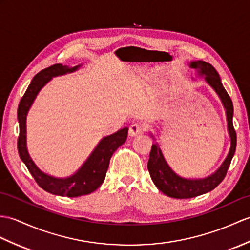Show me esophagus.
I'll return each instance as SVG.
<instances>
[{
  "instance_id": "1",
  "label": "esophagus",
  "mask_w": 250,
  "mask_h": 250,
  "mask_svg": "<svg viewBox=\"0 0 250 250\" xmlns=\"http://www.w3.org/2000/svg\"><path fill=\"white\" fill-rule=\"evenodd\" d=\"M143 133V126L139 124H133L129 127V134L130 136H137Z\"/></svg>"
}]
</instances>
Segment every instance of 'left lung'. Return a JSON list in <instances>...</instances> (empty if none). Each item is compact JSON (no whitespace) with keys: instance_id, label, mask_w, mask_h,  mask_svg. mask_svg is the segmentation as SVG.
Listing matches in <instances>:
<instances>
[{"instance_id":"8db88e82","label":"left lung","mask_w":250,"mask_h":250,"mask_svg":"<svg viewBox=\"0 0 250 250\" xmlns=\"http://www.w3.org/2000/svg\"><path fill=\"white\" fill-rule=\"evenodd\" d=\"M188 66L195 69L199 77L205 78L207 84L212 87L220 99V101H222L226 112V118H227L230 149L222 165L210 176L199 179H188L181 177L173 171L172 168L165 160V156L162 152L159 143L153 144L148 162L150 177H151L154 185L159 188V190L168 197L177 199L193 198V197L208 193V191L215 188L223 181L226 173H227L236 147V134L233 127V123H232V119H233V104H232V100L228 92L224 88L218 72L211 63L204 61H193L188 63ZM150 135L155 141V137L152 133H150Z\"/></svg>"}]
</instances>
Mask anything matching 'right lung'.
Masks as SVG:
<instances>
[{"label": "right lung", "mask_w": 250, "mask_h": 250, "mask_svg": "<svg viewBox=\"0 0 250 250\" xmlns=\"http://www.w3.org/2000/svg\"><path fill=\"white\" fill-rule=\"evenodd\" d=\"M81 67H82V63L74 67L56 63L37 73L32 80L31 84L28 85L24 96L22 97L18 106V113H17L20 126L18 137V152L20 159L26 165L28 171L31 172L39 187L53 195L79 197L95 191L103 183L112 155L126 141L127 131H129L127 127H124L115 132L114 134L104 136L82 166L69 177L57 178L48 175L35 164L28 153L26 144V117L28 111L39 91L52 79L67 73H72L79 70Z\"/></svg>", "instance_id": "right-lung-1"}]
</instances>
